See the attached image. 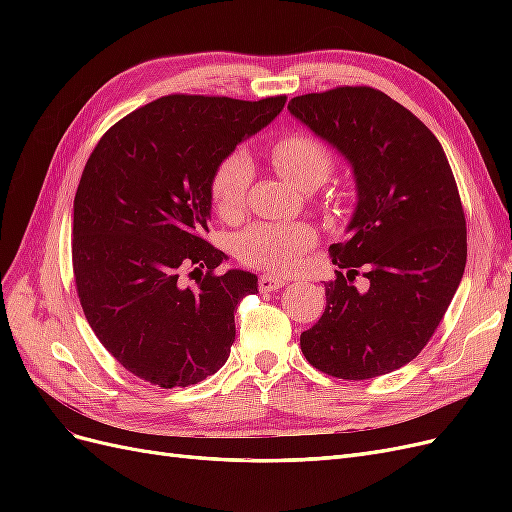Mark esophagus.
<instances>
[{"label":"esophagus","instance_id":"obj_1","mask_svg":"<svg viewBox=\"0 0 512 512\" xmlns=\"http://www.w3.org/2000/svg\"><path fill=\"white\" fill-rule=\"evenodd\" d=\"M286 284H288L286 277H282V275H275V273H265V275H260V280H258L260 290H265V292L277 290V288H282V286H286Z\"/></svg>","mask_w":512,"mask_h":512}]
</instances>
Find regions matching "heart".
Masks as SVG:
<instances>
[{"instance_id": "1", "label": "heart", "mask_w": 512, "mask_h": 512, "mask_svg": "<svg viewBox=\"0 0 512 512\" xmlns=\"http://www.w3.org/2000/svg\"><path fill=\"white\" fill-rule=\"evenodd\" d=\"M271 162L277 173L299 190H314L333 168L329 147L303 132L280 138L271 147ZM252 175V164L241 151H232L215 166L209 179V200L220 218L235 220L243 213ZM316 239V228L305 222L254 224L237 237L235 254L245 265L288 271L314 247Z\"/></svg>"}]
</instances>
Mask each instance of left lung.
Wrapping results in <instances>:
<instances>
[{
  "mask_svg": "<svg viewBox=\"0 0 512 512\" xmlns=\"http://www.w3.org/2000/svg\"><path fill=\"white\" fill-rule=\"evenodd\" d=\"M288 111L350 168L356 205L346 243L331 247L337 280L301 333L305 359L344 380L384 376L425 348L466 269V218L444 149L421 119L371 87L292 98ZM363 266L370 280L352 284Z\"/></svg>",
  "mask_w": 512,
  "mask_h": 512,
  "instance_id": "8db88e82",
  "label": "left lung"
}]
</instances>
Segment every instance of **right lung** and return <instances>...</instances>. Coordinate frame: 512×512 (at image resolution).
I'll return each mask as SVG.
<instances>
[{"instance_id":"1","label":"right lung","mask_w":512,"mask_h":512,"mask_svg":"<svg viewBox=\"0 0 512 512\" xmlns=\"http://www.w3.org/2000/svg\"><path fill=\"white\" fill-rule=\"evenodd\" d=\"M286 96L245 102L166 96L117 121L74 196L72 267L89 327L134 376L173 389L215 374L235 342V312L258 277L215 275L209 179L282 113ZM208 267L194 289L183 268Z\"/></svg>"}]
</instances>
